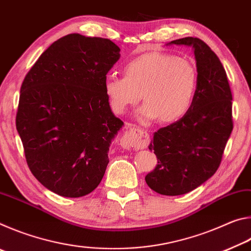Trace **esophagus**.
Instances as JSON below:
<instances>
[{
  "label": "esophagus",
  "mask_w": 251,
  "mask_h": 251,
  "mask_svg": "<svg viewBox=\"0 0 251 251\" xmlns=\"http://www.w3.org/2000/svg\"><path fill=\"white\" fill-rule=\"evenodd\" d=\"M150 144V134L139 127H130L121 138V146L125 150L144 148Z\"/></svg>",
  "instance_id": "1"
}]
</instances>
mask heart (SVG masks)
I'll return each mask as SVG.
<instances>
[{
  "mask_svg": "<svg viewBox=\"0 0 251 251\" xmlns=\"http://www.w3.org/2000/svg\"><path fill=\"white\" fill-rule=\"evenodd\" d=\"M125 76L108 75L104 90L116 113L125 112L141 97L145 103L139 108L143 120L174 122L192 107L198 90L196 65L176 55L154 52L130 59L124 66Z\"/></svg>",
  "mask_w": 251,
  "mask_h": 251,
  "instance_id": "b5f03b06",
  "label": "heart"
}]
</instances>
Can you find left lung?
Returning <instances> with one entry per match:
<instances>
[{
    "instance_id": "left-lung-1",
    "label": "left lung",
    "mask_w": 251,
    "mask_h": 251,
    "mask_svg": "<svg viewBox=\"0 0 251 251\" xmlns=\"http://www.w3.org/2000/svg\"><path fill=\"white\" fill-rule=\"evenodd\" d=\"M172 44L193 48L199 82L188 112L155 131L150 145L158 164L145 180L151 189L165 196L192 192L214 175L233 127L230 86L217 55L197 37L167 45Z\"/></svg>"
}]
</instances>
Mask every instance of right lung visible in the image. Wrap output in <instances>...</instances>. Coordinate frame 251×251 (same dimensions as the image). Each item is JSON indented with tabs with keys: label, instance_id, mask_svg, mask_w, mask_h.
I'll use <instances>...</instances> for the list:
<instances>
[{
	"label": "right lung",
	"instance_id": "add662e5",
	"mask_svg": "<svg viewBox=\"0 0 251 251\" xmlns=\"http://www.w3.org/2000/svg\"><path fill=\"white\" fill-rule=\"evenodd\" d=\"M120 52L108 39L69 34L23 80L16 129L25 158L34 177L59 196H85L104 176L110 143L124 125L104 90Z\"/></svg>",
	"mask_w": 251,
	"mask_h": 251
}]
</instances>
